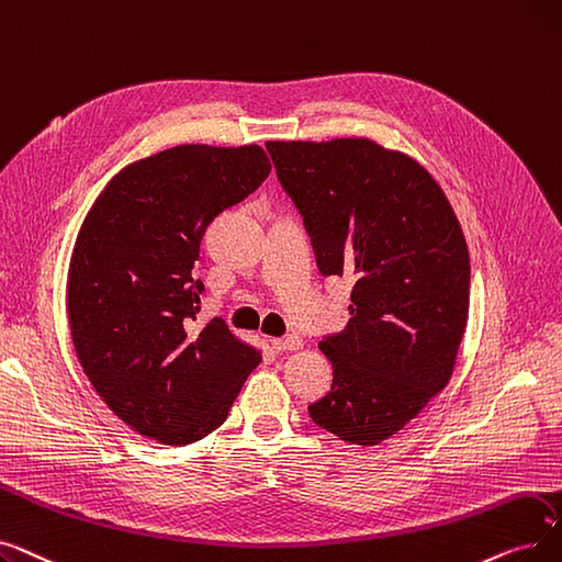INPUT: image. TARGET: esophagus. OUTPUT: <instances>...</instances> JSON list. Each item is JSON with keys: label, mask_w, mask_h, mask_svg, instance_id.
Masks as SVG:
<instances>
[{"label": "esophagus", "mask_w": 562, "mask_h": 562, "mask_svg": "<svg viewBox=\"0 0 562 562\" xmlns=\"http://www.w3.org/2000/svg\"><path fill=\"white\" fill-rule=\"evenodd\" d=\"M304 345V340L297 336V334H288V336H283V338H274L272 340V347L277 352H292V350H300V347Z\"/></svg>", "instance_id": "1"}]
</instances>
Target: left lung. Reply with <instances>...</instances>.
Here are the masks:
<instances>
[{
	"mask_svg": "<svg viewBox=\"0 0 562 562\" xmlns=\"http://www.w3.org/2000/svg\"><path fill=\"white\" fill-rule=\"evenodd\" d=\"M323 277H355L350 323L319 342L331 391L315 425L378 446L448 384L469 319L471 267L435 178L370 139L267 142Z\"/></svg>",
	"mask_w": 562,
	"mask_h": 562,
	"instance_id": "obj_1",
	"label": "left lung"
}]
</instances>
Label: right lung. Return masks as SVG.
Listing matches in <instances>:
<instances>
[{
	"label": "right lung",
	"mask_w": 562,
	"mask_h": 562,
	"mask_svg": "<svg viewBox=\"0 0 562 562\" xmlns=\"http://www.w3.org/2000/svg\"><path fill=\"white\" fill-rule=\"evenodd\" d=\"M272 165L256 144H184L121 169L79 228L68 323L89 382L132 430L167 446L226 420L260 363L224 319L192 327L205 290L194 274L205 228L245 201Z\"/></svg>",
	"instance_id": "right-lung-1"
}]
</instances>
